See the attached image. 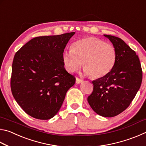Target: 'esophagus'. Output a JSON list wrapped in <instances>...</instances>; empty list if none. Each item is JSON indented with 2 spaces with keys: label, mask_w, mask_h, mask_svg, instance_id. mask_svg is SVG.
I'll use <instances>...</instances> for the list:
<instances>
[{
  "label": "esophagus",
  "mask_w": 146,
  "mask_h": 146,
  "mask_svg": "<svg viewBox=\"0 0 146 146\" xmlns=\"http://www.w3.org/2000/svg\"><path fill=\"white\" fill-rule=\"evenodd\" d=\"M82 79L79 78L78 77L76 78V84H80V83H82Z\"/></svg>",
  "instance_id": "obj_1"
}]
</instances>
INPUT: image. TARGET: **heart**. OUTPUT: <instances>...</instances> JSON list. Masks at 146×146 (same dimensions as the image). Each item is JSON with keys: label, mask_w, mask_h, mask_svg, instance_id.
Segmentation results:
<instances>
[{"label": "heart", "mask_w": 146, "mask_h": 146, "mask_svg": "<svg viewBox=\"0 0 146 146\" xmlns=\"http://www.w3.org/2000/svg\"><path fill=\"white\" fill-rule=\"evenodd\" d=\"M62 60L69 72H75L82 63L86 75L99 78L107 75L114 68L117 51L112 44L89 36L75 42L71 49H65Z\"/></svg>", "instance_id": "1"}]
</instances>
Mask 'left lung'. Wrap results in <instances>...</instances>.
I'll return each instance as SVG.
<instances>
[{
  "mask_svg": "<svg viewBox=\"0 0 146 146\" xmlns=\"http://www.w3.org/2000/svg\"><path fill=\"white\" fill-rule=\"evenodd\" d=\"M117 51V60L111 72L93 81V91L88 97L98 115L113 117L127 109L139 90L142 80L141 65L135 51L117 36L104 35Z\"/></svg>",
  "mask_w": 146,
  "mask_h": 146,
  "instance_id": "obj_1",
  "label": "left lung"
}]
</instances>
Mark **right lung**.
<instances>
[{
    "label": "right lung",
    "instance_id": "1",
    "mask_svg": "<svg viewBox=\"0 0 146 146\" xmlns=\"http://www.w3.org/2000/svg\"><path fill=\"white\" fill-rule=\"evenodd\" d=\"M75 32L33 38L15 55L11 78L15 99L27 114L48 120L58 112L75 76L64 68L62 53Z\"/></svg>",
    "mask_w": 146,
    "mask_h": 146
}]
</instances>
